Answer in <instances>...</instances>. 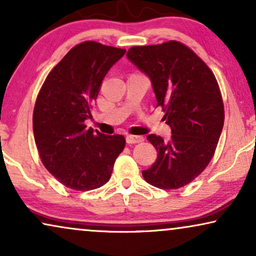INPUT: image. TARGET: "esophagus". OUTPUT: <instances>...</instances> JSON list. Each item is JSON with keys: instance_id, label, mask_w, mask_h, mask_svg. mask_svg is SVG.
Wrapping results in <instances>:
<instances>
[{"instance_id": "1", "label": "esophagus", "mask_w": 256, "mask_h": 256, "mask_svg": "<svg viewBox=\"0 0 256 256\" xmlns=\"http://www.w3.org/2000/svg\"><path fill=\"white\" fill-rule=\"evenodd\" d=\"M126 141H127L128 144H135V143H140L143 141V138L141 136H135V135H128L126 138Z\"/></svg>"}]
</instances>
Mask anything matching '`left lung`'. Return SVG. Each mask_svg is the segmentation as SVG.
Returning <instances> with one entry per match:
<instances>
[{
  "label": "left lung",
  "mask_w": 256,
  "mask_h": 256,
  "mask_svg": "<svg viewBox=\"0 0 256 256\" xmlns=\"http://www.w3.org/2000/svg\"><path fill=\"white\" fill-rule=\"evenodd\" d=\"M127 57L152 80L172 132L169 141L146 136L157 160L143 177L162 190L183 188L205 170L218 146L225 120L218 82L202 59L177 40L132 46Z\"/></svg>",
  "instance_id": "obj_1"
}]
</instances>
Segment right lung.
Wrapping results in <instances>:
<instances>
[{
  "instance_id": "obj_1",
  "label": "right lung",
  "mask_w": 256,
  "mask_h": 256,
  "mask_svg": "<svg viewBox=\"0 0 256 256\" xmlns=\"http://www.w3.org/2000/svg\"><path fill=\"white\" fill-rule=\"evenodd\" d=\"M124 54V48L82 42L51 70L37 96L32 124L40 160L72 190L106 184L124 149L122 135H104L85 124L104 76Z\"/></svg>"
}]
</instances>
